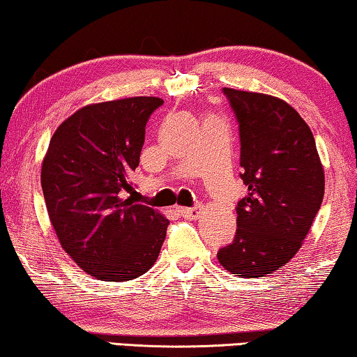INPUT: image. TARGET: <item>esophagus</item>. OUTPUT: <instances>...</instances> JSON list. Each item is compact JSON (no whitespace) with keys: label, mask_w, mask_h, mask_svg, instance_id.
Instances as JSON below:
<instances>
[{"label":"esophagus","mask_w":357,"mask_h":357,"mask_svg":"<svg viewBox=\"0 0 357 357\" xmlns=\"http://www.w3.org/2000/svg\"><path fill=\"white\" fill-rule=\"evenodd\" d=\"M201 211H202L201 206H195V207H180V209H178V212L182 213L183 217L191 218V220H196V218L201 215Z\"/></svg>","instance_id":"obj_1"}]
</instances>
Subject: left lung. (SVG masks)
<instances>
[{
  "instance_id": "left-lung-1",
  "label": "left lung",
  "mask_w": 357,
  "mask_h": 357,
  "mask_svg": "<svg viewBox=\"0 0 357 357\" xmlns=\"http://www.w3.org/2000/svg\"><path fill=\"white\" fill-rule=\"evenodd\" d=\"M239 124L241 178L234 239L218 250L225 270L261 278L297 254L324 197V169L308 124L281 98L225 87Z\"/></svg>"
}]
</instances>
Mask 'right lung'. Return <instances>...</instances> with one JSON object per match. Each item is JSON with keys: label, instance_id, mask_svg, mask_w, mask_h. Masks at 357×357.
Wrapping results in <instances>:
<instances>
[{"label": "right lung", "instance_id": "right-lung-1", "mask_svg": "<svg viewBox=\"0 0 357 357\" xmlns=\"http://www.w3.org/2000/svg\"><path fill=\"white\" fill-rule=\"evenodd\" d=\"M129 97L83 107L59 126L41 186L63 250L81 270L112 282L142 276L160 255L169 220L132 199L145 126L162 105Z\"/></svg>", "mask_w": 357, "mask_h": 357}]
</instances>
